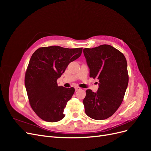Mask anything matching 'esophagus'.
<instances>
[{
  "label": "esophagus",
  "mask_w": 151,
  "mask_h": 151,
  "mask_svg": "<svg viewBox=\"0 0 151 151\" xmlns=\"http://www.w3.org/2000/svg\"><path fill=\"white\" fill-rule=\"evenodd\" d=\"M79 89H80L79 87H78V86H76V87H75V90H76V91H78V90H79Z\"/></svg>",
  "instance_id": "1"
}]
</instances>
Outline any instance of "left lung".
<instances>
[{"label":"left lung","instance_id":"8db88e82","mask_svg":"<svg viewBox=\"0 0 151 151\" xmlns=\"http://www.w3.org/2000/svg\"><path fill=\"white\" fill-rule=\"evenodd\" d=\"M89 76L99 80L96 93L86 90L83 100L85 112L90 118L105 120L122 104L129 83L127 60L122 52L109 45L84 48Z\"/></svg>","mask_w":151,"mask_h":151}]
</instances>
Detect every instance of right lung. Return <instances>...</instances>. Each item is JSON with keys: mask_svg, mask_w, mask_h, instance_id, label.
I'll use <instances>...</instances> for the list:
<instances>
[{"mask_svg": "<svg viewBox=\"0 0 151 151\" xmlns=\"http://www.w3.org/2000/svg\"><path fill=\"white\" fill-rule=\"evenodd\" d=\"M82 51L83 48L51 46L39 48L32 55L24 84L31 106L41 119L56 122L65 116L63 109L75 89L58 86L57 80Z\"/></svg>", "mask_w": 151, "mask_h": 151, "instance_id": "obj_1", "label": "right lung"}]
</instances>
